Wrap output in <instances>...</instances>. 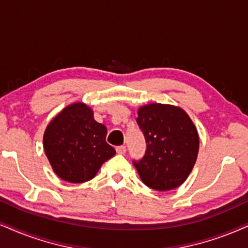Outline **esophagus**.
<instances>
[{"mask_svg": "<svg viewBox=\"0 0 248 248\" xmlns=\"http://www.w3.org/2000/svg\"><path fill=\"white\" fill-rule=\"evenodd\" d=\"M115 150H117V153H119V155H124V152H126V146L124 145L117 146L115 147Z\"/></svg>", "mask_w": 248, "mask_h": 248, "instance_id": "obj_1", "label": "esophagus"}]
</instances>
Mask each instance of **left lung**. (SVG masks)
Returning <instances> with one entry per match:
<instances>
[{"label": "left lung", "mask_w": 248, "mask_h": 248, "mask_svg": "<svg viewBox=\"0 0 248 248\" xmlns=\"http://www.w3.org/2000/svg\"><path fill=\"white\" fill-rule=\"evenodd\" d=\"M136 119L146 140L145 155L134 160L140 180L156 191L180 186L189 176L199 151L192 120L177 106L152 103L139 108Z\"/></svg>", "instance_id": "obj_1"}]
</instances>
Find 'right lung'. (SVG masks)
<instances>
[{
    "instance_id": "obj_1",
    "label": "right lung",
    "mask_w": 248,
    "mask_h": 248,
    "mask_svg": "<svg viewBox=\"0 0 248 248\" xmlns=\"http://www.w3.org/2000/svg\"><path fill=\"white\" fill-rule=\"evenodd\" d=\"M108 129L93 119L83 103L65 108L50 121L43 135L46 158L58 177L70 183H83L96 176L115 150L106 143Z\"/></svg>"
}]
</instances>
